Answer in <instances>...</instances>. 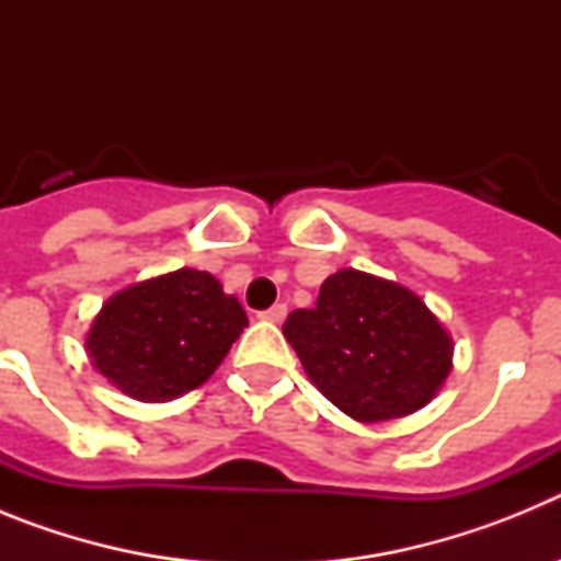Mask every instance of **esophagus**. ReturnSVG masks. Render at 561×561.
<instances>
[{
  "label": "esophagus",
  "mask_w": 561,
  "mask_h": 561,
  "mask_svg": "<svg viewBox=\"0 0 561 561\" xmlns=\"http://www.w3.org/2000/svg\"><path fill=\"white\" fill-rule=\"evenodd\" d=\"M261 320H266V323H284V317H286V306L284 304H275L272 309L261 311Z\"/></svg>",
  "instance_id": "obj_1"
}]
</instances>
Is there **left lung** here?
<instances>
[{"label":"left lung","instance_id":"8db88e82","mask_svg":"<svg viewBox=\"0 0 561 561\" xmlns=\"http://www.w3.org/2000/svg\"><path fill=\"white\" fill-rule=\"evenodd\" d=\"M284 336L314 388L365 424L421 410L453 370V336L427 304L359 270L325 277L314 309L286 317Z\"/></svg>","mask_w":561,"mask_h":561}]
</instances>
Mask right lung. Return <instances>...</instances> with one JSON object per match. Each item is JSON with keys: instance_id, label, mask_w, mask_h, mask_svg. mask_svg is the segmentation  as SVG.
<instances>
[{"instance_id": "add662e5", "label": "right lung", "mask_w": 561, "mask_h": 561, "mask_svg": "<svg viewBox=\"0 0 561 561\" xmlns=\"http://www.w3.org/2000/svg\"><path fill=\"white\" fill-rule=\"evenodd\" d=\"M244 329L247 311L210 272L176 270L108 297L87 351L126 396L168 401L205 385Z\"/></svg>"}]
</instances>
